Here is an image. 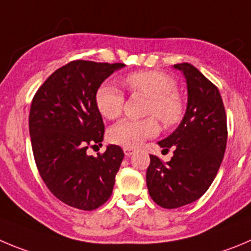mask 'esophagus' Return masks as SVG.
<instances>
[{
    "instance_id": "34e87169",
    "label": "esophagus",
    "mask_w": 251,
    "mask_h": 251,
    "mask_svg": "<svg viewBox=\"0 0 251 251\" xmlns=\"http://www.w3.org/2000/svg\"><path fill=\"white\" fill-rule=\"evenodd\" d=\"M133 152H135V149H132V147H124V153H125L126 157H130Z\"/></svg>"
}]
</instances>
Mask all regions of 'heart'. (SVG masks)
Wrapping results in <instances>:
<instances>
[{"instance_id":"b5f03b06","label":"heart","mask_w":251,"mask_h":251,"mask_svg":"<svg viewBox=\"0 0 251 251\" xmlns=\"http://www.w3.org/2000/svg\"><path fill=\"white\" fill-rule=\"evenodd\" d=\"M125 83L132 93L150 98L146 114L154 115L166 127H172L182 120L184 104L181 95L176 91V81L172 76L156 70H144L128 74ZM95 104L104 118L114 120L123 112L124 94L116 86L105 83L97 90ZM156 118L121 120L110 128V141L125 147L139 146L146 139L158 133L160 126Z\"/></svg>"}]
</instances>
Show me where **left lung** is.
<instances>
[{"instance_id": "left-lung-1", "label": "left lung", "mask_w": 251, "mask_h": 251, "mask_svg": "<svg viewBox=\"0 0 251 251\" xmlns=\"http://www.w3.org/2000/svg\"><path fill=\"white\" fill-rule=\"evenodd\" d=\"M183 73L187 107L178 127L157 144L173 157L162 163L150 154L146 183L153 202L166 209L183 207L203 196L214 181L226 152V116L217 86L189 63L173 65Z\"/></svg>"}]
</instances>
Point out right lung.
I'll return each instance as SVG.
<instances>
[{
	"label": "right lung",
	"instance_id": "obj_1",
	"mask_svg": "<svg viewBox=\"0 0 251 251\" xmlns=\"http://www.w3.org/2000/svg\"><path fill=\"white\" fill-rule=\"evenodd\" d=\"M123 63L74 60L55 70L30 105L29 135L34 160L49 191L70 207L94 210L110 198L124 160L120 146L89 156L90 145L104 139V123L95 104L102 81Z\"/></svg>",
	"mask_w": 251,
	"mask_h": 251
}]
</instances>
